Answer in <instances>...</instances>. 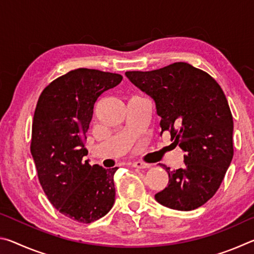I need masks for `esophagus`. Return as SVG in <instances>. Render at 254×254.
I'll return each mask as SVG.
<instances>
[{"label":"esophagus","instance_id":"esophagus-1","mask_svg":"<svg viewBox=\"0 0 254 254\" xmlns=\"http://www.w3.org/2000/svg\"><path fill=\"white\" fill-rule=\"evenodd\" d=\"M132 167H134V168H139V169H147V168H150L151 166L142 161H133Z\"/></svg>","mask_w":254,"mask_h":254}]
</instances>
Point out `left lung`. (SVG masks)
Wrapping results in <instances>:
<instances>
[{
  "label": "left lung",
  "mask_w": 254,
  "mask_h": 254,
  "mask_svg": "<svg viewBox=\"0 0 254 254\" xmlns=\"http://www.w3.org/2000/svg\"><path fill=\"white\" fill-rule=\"evenodd\" d=\"M133 85L156 103L161 133L185 152L183 168L154 198L177 210L200 207L220 188L233 158V118L221 86L207 72L187 63L151 71H127Z\"/></svg>",
  "instance_id": "8db88e82"
}]
</instances>
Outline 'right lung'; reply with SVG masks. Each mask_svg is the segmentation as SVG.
Here are the masks:
<instances>
[{
    "label": "right lung",
    "mask_w": 254,
    "mask_h": 254,
    "mask_svg": "<svg viewBox=\"0 0 254 254\" xmlns=\"http://www.w3.org/2000/svg\"><path fill=\"white\" fill-rule=\"evenodd\" d=\"M113 72L78 68L47 86L32 122L31 154L38 178L54 207L80 223H92L110 212L115 201L114 174L91 166L84 145L94 104L121 83Z\"/></svg>",
    "instance_id": "obj_1"
}]
</instances>
